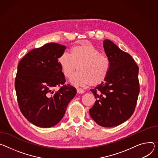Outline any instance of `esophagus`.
<instances>
[{
  "mask_svg": "<svg viewBox=\"0 0 158 158\" xmlns=\"http://www.w3.org/2000/svg\"><path fill=\"white\" fill-rule=\"evenodd\" d=\"M77 93H79V94H82L84 93V91L82 90V89H80V88H77Z\"/></svg>",
  "mask_w": 158,
  "mask_h": 158,
  "instance_id": "34e87169",
  "label": "esophagus"
}]
</instances>
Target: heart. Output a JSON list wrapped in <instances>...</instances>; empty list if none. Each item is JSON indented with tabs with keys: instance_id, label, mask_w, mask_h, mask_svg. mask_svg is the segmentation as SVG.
<instances>
[{
	"instance_id": "obj_1",
	"label": "heart",
	"mask_w": 158,
	"mask_h": 158,
	"mask_svg": "<svg viewBox=\"0 0 158 158\" xmlns=\"http://www.w3.org/2000/svg\"><path fill=\"white\" fill-rule=\"evenodd\" d=\"M58 62L67 78L71 77L77 67L79 71L70 79L76 85L100 84L106 78L110 68L108 57L91 44L73 47L70 54L64 52L60 55Z\"/></svg>"
}]
</instances>
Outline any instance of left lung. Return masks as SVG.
Returning a JSON list of instances; mask_svg holds the SVG:
<instances>
[{
	"mask_svg": "<svg viewBox=\"0 0 158 158\" xmlns=\"http://www.w3.org/2000/svg\"><path fill=\"white\" fill-rule=\"evenodd\" d=\"M103 47L110 71L104 82L90 89L96 99L89 112L98 125L113 127L125 122L134 112L140 91L139 67L130 54L110 40H104Z\"/></svg>",
	"mask_w": 158,
	"mask_h": 158,
	"instance_id": "1",
	"label": "left lung"
}]
</instances>
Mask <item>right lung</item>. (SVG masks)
Returning a JSON list of instances; mask_svg holds the SVG:
<instances>
[{
    "label": "right lung",
    "mask_w": 158,
    "mask_h": 158,
    "mask_svg": "<svg viewBox=\"0 0 158 158\" xmlns=\"http://www.w3.org/2000/svg\"><path fill=\"white\" fill-rule=\"evenodd\" d=\"M66 47L49 43L28 52L20 60L15 79L19 107L33 125L49 128L63 118L76 89L64 84L65 76L58 62ZM60 87L59 90L54 89Z\"/></svg>",
    "instance_id": "add662e5"
}]
</instances>
